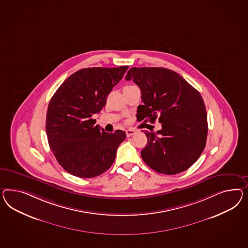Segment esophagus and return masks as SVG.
Here are the masks:
<instances>
[{"instance_id": "34e87169", "label": "esophagus", "mask_w": 248, "mask_h": 248, "mask_svg": "<svg viewBox=\"0 0 248 248\" xmlns=\"http://www.w3.org/2000/svg\"><path fill=\"white\" fill-rule=\"evenodd\" d=\"M125 133H126L127 137H130V136H132V135H134L135 134V130L133 129V128H128V129L125 130Z\"/></svg>"}]
</instances>
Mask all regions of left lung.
Segmentation results:
<instances>
[{"label":"left lung","instance_id":"1","mask_svg":"<svg viewBox=\"0 0 248 248\" xmlns=\"http://www.w3.org/2000/svg\"><path fill=\"white\" fill-rule=\"evenodd\" d=\"M140 87L143 105L137 120L154 123L161 130L145 131L143 161L162 174H178L202 154L208 135L207 111L200 92L179 74L164 67H131L125 77Z\"/></svg>","mask_w":248,"mask_h":248}]
</instances>
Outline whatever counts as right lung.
<instances>
[{
    "label": "right lung",
    "instance_id": "right-lung-1",
    "mask_svg": "<svg viewBox=\"0 0 248 248\" xmlns=\"http://www.w3.org/2000/svg\"><path fill=\"white\" fill-rule=\"evenodd\" d=\"M128 66L83 68L68 77L49 101L46 133L49 147L68 173L94 178L114 163L116 150L126 134H108L92 116L107 104L113 87Z\"/></svg>",
    "mask_w": 248,
    "mask_h": 248
}]
</instances>
